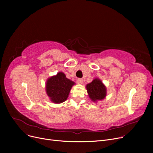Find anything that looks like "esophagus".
Wrapping results in <instances>:
<instances>
[{"instance_id": "esophagus-1", "label": "esophagus", "mask_w": 153, "mask_h": 153, "mask_svg": "<svg viewBox=\"0 0 153 153\" xmlns=\"http://www.w3.org/2000/svg\"><path fill=\"white\" fill-rule=\"evenodd\" d=\"M78 82L80 84H83V79H78Z\"/></svg>"}]
</instances>
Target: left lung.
I'll return each instance as SVG.
<instances>
[{
	"label": "left lung",
	"mask_w": 153,
	"mask_h": 153,
	"mask_svg": "<svg viewBox=\"0 0 153 153\" xmlns=\"http://www.w3.org/2000/svg\"><path fill=\"white\" fill-rule=\"evenodd\" d=\"M85 87L90 99L94 102L103 100L106 97V86L99 78L94 79L91 83L87 84Z\"/></svg>",
	"instance_id": "obj_1"
}]
</instances>
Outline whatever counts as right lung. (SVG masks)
I'll return each instance as SVG.
<instances>
[{"instance_id": "obj_1", "label": "right lung", "mask_w": 153, "mask_h": 153, "mask_svg": "<svg viewBox=\"0 0 153 153\" xmlns=\"http://www.w3.org/2000/svg\"><path fill=\"white\" fill-rule=\"evenodd\" d=\"M75 84L63 72H59L47 79L46 92L53 103H61L68 99L71 88Z\"/></svg>"}]
</instances>
